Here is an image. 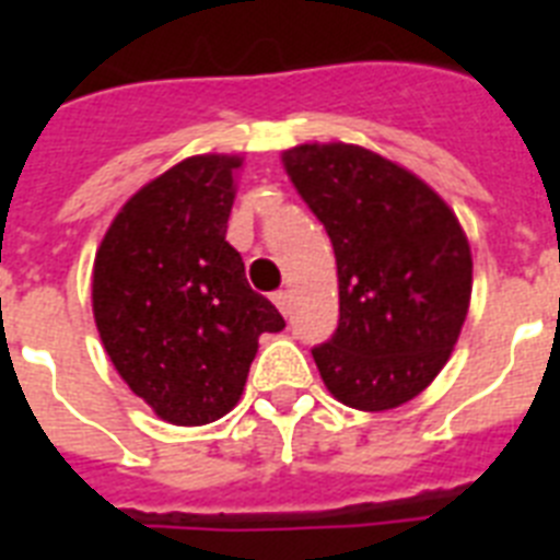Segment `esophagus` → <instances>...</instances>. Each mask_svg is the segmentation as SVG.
<instances>
[{
  "label": "esophagus",
  "mask_w": 560,
  "mask_h": 560,
  "mask_svg": "<svg viewBox=\"0 0 560 560\" xmlns=\"http://www.w3.org/2000/svg\"><path fill=\"white\" fill-rule=\"evenodd\" d=\"M272 302H276V307H279L281 314L290 316V293H288V290H279V293L272 296Z\"/></svg>",
  "instance_id": "1"
}]
</instances>
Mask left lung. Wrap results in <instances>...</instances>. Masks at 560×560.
Segmentation results:
<instances>
[{"instance_id":"left-lung-1","label":"left lung","mask_w":560,"mask_h":560,"mask_svg":"<svg viewBox=\"0 0 560 560\" xmlns=\"http://www.w3.org/2000/svg\"><path fill=\"white\" fill-rule=\"evenodd\" d=\"M281 162L337 258L340 325L314 349L325 386L363 412L407 404L442 372L468 316L474 261L459 220L360 144H296Z\"/></svg>"}]
</instances>
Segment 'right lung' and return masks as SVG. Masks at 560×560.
I'll return each mask as SVG.
<instances>
[{
	"instance_id": "add662e5",
	"label": "right lung",
	"mask_w": 560,
	"mask_h": 560,
	"mask_svg": "<svg viewBox=\"0 0 560 560\" xmlns=\"http://www.w3.org/2000/svg\"><path fill=\"white\" fill-rule=\"evenodd\" d=\"M241 156H188L130 197L92 267V314L121 381L168 424L235 407L258 337L284 328L226 241Z\"/></svg>"
}]
</instances>
